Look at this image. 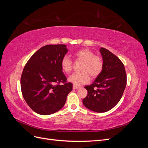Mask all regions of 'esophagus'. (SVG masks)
Wrapping results in <instances>:
<instances>
[{
    "instance_id": "esophagus-1",
    "label": "esophagus",
    "mask_w": 148,
    "mask_h": 148,
    "mask_svg": "<svg viewBox=\"0 0 148 148\" xmlns=\"http://www.w3.org/2000/svg\"><path fill=\"white\" fill-rule=\"evenodd\" d=\"M73 89H79V86H75V85H73Z\"/></svg>"
}]
</instances>
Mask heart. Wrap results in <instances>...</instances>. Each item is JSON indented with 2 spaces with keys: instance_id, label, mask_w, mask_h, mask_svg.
Wrapping results in <instances>:
<instances>
[{
  "instance_id": "obj_1",
  "label": "heart",
  "mask_w": 148,
  "mask_h": 148,
  "mask_svg": "<svg viewBox=\"0 0 148 148\" xmlns=\"http://www.w3.org/2000/svg\"><path fill=\"white\" fill-rule=\"evenodd\" d=\"M74 56L77 60L83 61L81 68L82 71L74 73L69 78V81L75 86L87 83L90 79V76L95 78L101 73L104 68V61L101 56L95 55L90 49H82L76 52ZM61 66L65 72L69 73L73 69V62L65 56L61 60Z\"/></svg>"
}]
</instances>
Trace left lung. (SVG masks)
<instances>
[{
	"label": "left lung",
	"mask_w": 148,
	"mask_h": 148,
	"mask_svg": "<svg viewBox=\"0 0 148 148\" xmlns=\"http://www.w3.org/2000/svg\"><path fill=\"white\" fill-rule=\"evenodd\" d=\"M100 52L104 68L95 82L84 87L88 95L83 103L89 110L105 112L117 105L122 97L127 84V74L119 57L105 48H101Z\"/></svg>",
	"instance_id": "1"
}]
</instances>
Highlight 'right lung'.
<instances>
[{
  "label": "right lung",
  "mask_w": 148,
  "mask_h": 148,
  "mask_svg": "<svg viewBox=\"0 0 148 148\" xmlns=\"http://www.w3.org/2000/svg\"><path fill=\"white\" fill-rule=\"evenodd\" d=\"M68 51L65 44H49L36 52L25 65L21 90L30 108L40 115H50L65 104L73 84L62 71L61 60Z\"/></svg>",
  "instance_id": "1"
}]
</instances>
